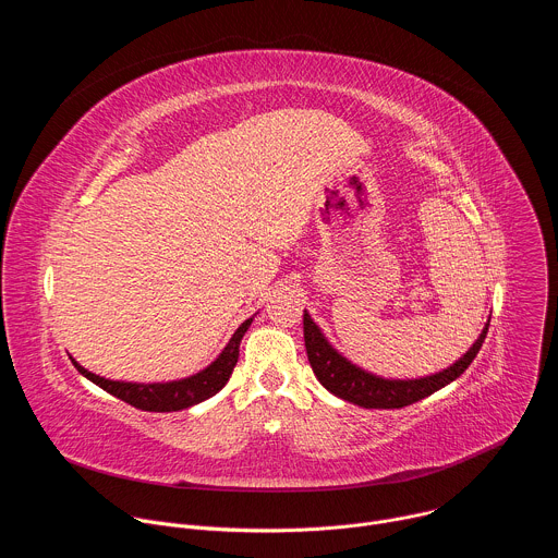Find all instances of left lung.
Listing matches in <instances>:
<instances>
[{
	"label": "left lung",
	"instance_id": "obj_1",
	"mask_svg": "<svg viewBox=\"0 0 558 558\" xmlns=\"http://www.w3.org/2000/svg\"><path fill=\"white\" fill-rule=\"evenodd\" d=\"M302 325H304V347H306L311 368L317 381H320L329 392L362 409H404L424 400V397L433 395L446 384L454 381L472 364V360L476 357V353H480L486 340L490 320L486 323L482 336L476 338V342L465 351L463 357H459L452 366L435 375H426L417 379H386V377L373 375L355 366L342 353H338L331 347V342L325 338L320 327L311 320V315L306 311L302 315Z\"/></svg>",
	"mask_w": 558,
	"mask_h": 558
}]
</instances>
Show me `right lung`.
Segmentation results:
<instances>
[{
  "label": "right lung",
  "instance_id": "obj_1",
  "mask_svg": "<svg viewBox=\"0 0 558 558\" xmlns=\"http://www.w3.org/2000/svg\"><path fill=\"white\" fill-rule=\"evenodd\" d=\"M254 317L245 320L241 327L235 329V333L231 336V340L227 342V347L222 349V353L201 373L190 375L185 379H177V381H163V384H136V381H114V379H106L101 375L90 373L88 368H84L78 362L72 364L74 368L82 373L84 377H88L90 381H95L99 388H104L106 392L119 397L125 404L141 409V411H149V413H172V411H183L190 409L194 404H201L205 400H209L211 395H216L229 379L235 362H238V349H241V340L247 333L250 325Z\"/></svg>",
  "mask_w": 558,
  "mask_h": 558
}]
</instances>
